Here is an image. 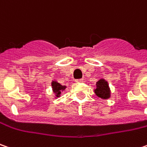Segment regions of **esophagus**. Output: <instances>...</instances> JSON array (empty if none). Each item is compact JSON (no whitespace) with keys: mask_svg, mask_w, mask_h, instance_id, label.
Segmentation results:
<instances>
[{"mask_svg":"<svg viewBox=\"0 0 147 147\" xmlns=\"http://www.w3.org/2000/svg\"><path fill=\"white\" fill-rule=\"evenodd\" d=\"M83 79H77V80H76V82H77V83H81V82H83Z\"/></svg>","mask_w":147,"mask_h":147,"instance_id":"34e87169","label":"esophagus"}]
</instances>
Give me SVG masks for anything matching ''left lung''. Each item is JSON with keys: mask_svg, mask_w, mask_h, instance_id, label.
<instances>
[{"mask_svg": "<svg viewBox=\"0 0 147 147\" xmlns=\"http://www.w3.org/2000/svg\"><path fill=\"white\" fill-rule=\"evenodd\" d=\"M96 89H94V93L96 95L102 99H107L111 96V91L109 89L107 81L104 79H101L96 84Z\"/></svg>", "mask_w": 147, "mask_h": 147, "instance_id": "1", "label": "left lung"}]
</instances>
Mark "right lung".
Wrapping results in <instances>:
<instances>
[{"mask_svg":"<svg viewBox=\"0 0 147 147\" xmlns=\"http://www.w3.org/2000/svg\"><path fill=\"white\" fill-rule=\"evenodd\" d=\"M51 85H52V88H53V93L55 94L56 97H59L60 94H61V92H63L64 89H66L65 85H61L57 81H52Z\"/></svg>","mask_w":147,"mask_h":147,"instance_id":"obj_1","label":"right lung"}]
</instances>
